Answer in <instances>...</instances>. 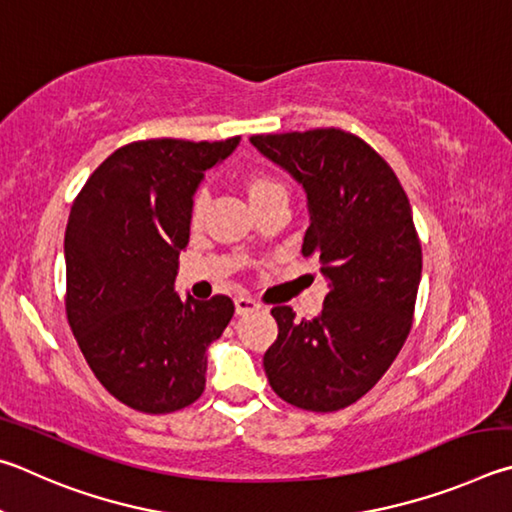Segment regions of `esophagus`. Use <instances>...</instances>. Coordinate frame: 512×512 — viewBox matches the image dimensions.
Instances as JSON below:
<instances>
[{
	"label": "esophagus",
	"instance_id": "1",
	"mask_svg": "<svg viewBox=\"0 0 512 512\" xmlns=\"http://www.w3.org/2000/svg\"><path fill=\"white\" fill-rule=\"evenodd\" d=\"M258 308H261V303H258L256 299L245 297V294L236 297V312H238V315H249V312H256Z\"/></svg>",
	"mask_w": 512,
	"mask_h": 512
}]
</instances>
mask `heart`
Masks as SVG:
<instances>
[{
  "mask_svg": "<svg viewBox=\"0 0 512 512\" xmlns=\"http://www.w3.org/2000/svg\"><path fill=\"white\" fill-rule=\"evenodd\" d=\"M247 193H249L251 202H261V200H267V197H274V195H288L285 193V186L279 182V179L267 175V173H251L247 177ZM206 204H209V193H206V188H200V191L193 195V202H191L193 222L202 220Z\"/></svg>",
  "mask_w": 512,
  "mask_h": 512,
  "instance_id": "b5f03b06",
  "label": "heart"
}]
</instances>
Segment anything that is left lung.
<instances>
[{"instance_id":"left-lung-1","label":"left lung","mask_w":512,"mask_h":512,"mask_svg":"<svg viewBox=\"0 0 512 512\" xmlns=\"http://www.w3.org/2000/svg\"><path fill=\"white\" fill-rule=\"evenodd\" d=\"M249 141L306 188L310 227L301 254L328 279L319 317L272 308L279 337L263 357L265 375L294 407L344 409L378 384L411 330L423 249L409 197L387 161L346 130Z\"/></svg>"}]
</instances>
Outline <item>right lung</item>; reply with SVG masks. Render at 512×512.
I'll return each mask as SVG.
<instances>
[{
  "mask_svg": "<svg viewBox=\"0 0 512 512\" xmlns=\"http://www.w3.org/2000/svg\"><path fill=\"white\" fill-rule=\"evenodd\" d=\"M238 141L128 143L89 175L71 204V333L98 382L143 414H170L202 396L206 348L233 317L224 294L179 299L175 276L195 188Z\"/></svg>",
  "mask_w": 512,
  "mask_h": 512,
  "instance_id": "add662e5",
  "label": "right lung"
}]
</instances>
